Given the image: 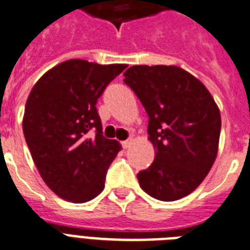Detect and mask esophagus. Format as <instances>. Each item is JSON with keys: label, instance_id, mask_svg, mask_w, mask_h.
<instances>
[{"label": "esophagus", "instance_id": "1", "mask_svg": "<svg viewBox=\"0 0 250 250\" xmlns=\"http://www.w3.org/2000/svg\"><path fill=\"white\" fill-rule=\"evenodd\" d=\"M133 143H134V139H133V138L126 139V141H124V142H123V147H124V148H129V147H130Z\"/></svg>", "mask_w": 250, "mask_h": 250}]
</instances>
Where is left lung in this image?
<instances>
[{
	"mask_svg": "<svg viewBox=\"0 0 250 250\" xmlns=\"http://www.w3.org/2000/svg\"><path fill=\"white\" fill-rule=\"evenodd\" d=\"M124 82L148 115V139L155 148L150 167L137 175L147 194L176 201L204 181L216 159L222 120L201 81L179 66L135 65Z\"/></svg>",
	"mask_w": 250,
	"mask_h": 250,
	"instance_id": "left-lung-1",
	"label": "left lung"
}]
</instances>
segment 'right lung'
I'll use <instances>...</instances> for the list:
<instances>
[{"label":"right lung","instance_id":"right-lung-1","mask_svg":"<svg viewBox=\"0 0 250 250\" xmlns=\"http://www.w3.org/2000/svg\"><path fill=\"white\" fill-rule=\"evenodd\" d=\"M125 67L67 60L46 71L27 98L23 134L31 156L48 188L69 202L100 194L121 150L116 139L103 137L95 104Z\"/></svg>","mask_w":250,"mask_h":250}]
</instances>
